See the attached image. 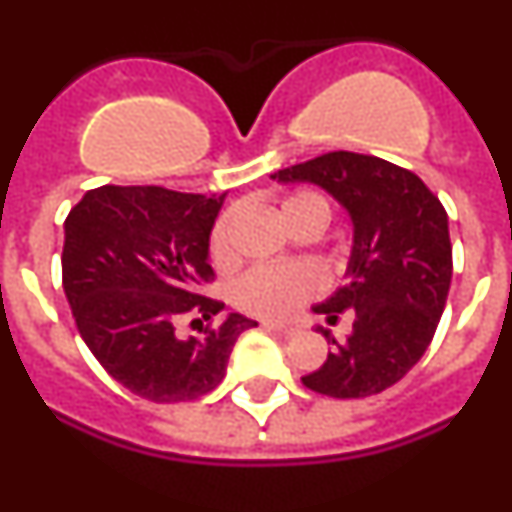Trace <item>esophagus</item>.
I'll list each match as a JSON object with an SVG mask.
<instances>
[{
  "label": "esophagus",
  "mask_w": 512,
  "mask_h": 512,
  "mask_svg": "<svg viewBox=\"0 0 512 512\" xmlns=\"http://www.w3.org/2000/svg\"><path fill=\"white\" fill-rule=\"evenodd\" d=\"M264 328H269V330H277L279 336H284V338H292V336H295V328H289V325L271 323V320H266V323H264Z\"/></svg>",
  "instance_id": "obj_1"
}]
</instances>
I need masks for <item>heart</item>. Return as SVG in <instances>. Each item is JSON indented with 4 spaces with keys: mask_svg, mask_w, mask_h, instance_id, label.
I'll list each match as a JSON object with an SVG mask.
<instances>
[{
    "mask_svg": "<svg viewBox=\"0 0 512 512\" xmlns=\"http://www.w3.org/2000/svg\"><path fill=\"white\" fill-rule=\"evenodd\" d=\"M282 217L287 228H295L297 223H305V220H318V223L328 225L330 202L325 194L302 189V192L289 194L282 202ZM233 225L235 217L228 212L217 220L215 230H212L210 253L217 266H228L235 259ZM320 287H323V277L318 274V269L307 264L256 266L235 282L233 300L251 315L284 320L295 315L302 302L318 295Z\"/></svg>",
    "mask_w": 512,
    "mask_h": 512,
    "instance_id": "1",
    "label": "heart"
}]
</instances>
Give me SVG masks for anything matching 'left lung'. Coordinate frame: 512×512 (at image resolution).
Instances as JSON below:
<instances>
[{
    "label": "left lung",
    "mask_w": 512,
    "mask_h": 512,
    "mask_svg": "<svg viewBox=\"0 0 512 512\" xmlns=\"http://www.w3.org/2000/svg\"><path fill=\"white\" fill-rule=\"evenodd\" d=\"M271 179L318 184L354 225L346 282L312 307L328 323L354 310V330L336 341L318 328L333 351L302 384L338 400L387 390L418 364L446 307L449 215L413 171L364 153H323Z\"/></svg>",
    "instance_id": "8db88e82"
}]
</instances>
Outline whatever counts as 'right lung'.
<instances>
[{
    "instance_id": "add662e5",
    "label": "right lung",
    "mask_w": 512,
    "mask_h": 512,
    "mask_svg": "<svg viewBox=\"0 0 512 512\" xmlns=\"http://www.w3.org/2000/svg\"><path fill=\"white\" fill-rule=\"evenodd\" d=\"M225 194L164 187H99L63 223V292L76 328L115 382L151 402H187L223 382L243 330L259 325L228 312L202 338L176 325L210 320L223 302L210 282V235Z\"/></svg>"
}]
</instances>
